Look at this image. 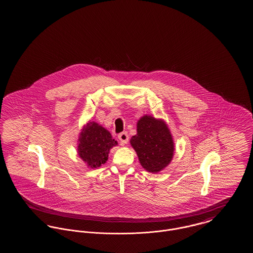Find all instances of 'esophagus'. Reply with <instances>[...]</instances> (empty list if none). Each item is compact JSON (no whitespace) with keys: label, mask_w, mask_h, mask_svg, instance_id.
<instances>
[{"label":"esophagus","mask_w":253,"mask_h":253,"mask_svg":"<svg viewBox=\"0 0 253 253\" xmlns=\"http://www.w3.org/2000/svg\"><path fill=\"white\" fill-rule=\"evenodd\" d=\"M119 139H120L121 144H127V142L129 140V135H128V133L126 132H121L119 134Z\"/></svg>","instance_id":"esophagus-1"}]
</instances>
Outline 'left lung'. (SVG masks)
<instances>
[{"label":"left lung","instance_id":"1","mask_svg":"<svg viewBox=\"0 0 253 253\" xmlns=\"http://www.w3.org/2000/svg\"><path fill=\"white\" fill-rule=\"evenodd\" d=\"M140 164L150 172H158L167 167L173 156V141L167 125L151 116L137 122V133L131 138Z\"/></svg>","mask_w":253,"mask_h":253}]
</instances>
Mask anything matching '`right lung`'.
<instances>
[{"instance_id":"1","label":"right lung","mask_w":253,"mask_h":253,"mask_svg":"<svg viewBox=\"0 0 253 253\" xmlns=\"http://www.w3.org/2000/svg\"><path fill=\"white\" fill-rule=\"evenodd\" d=\"M79 156L90 168H98L108 159L110 149L118 142L96 122H89L80 134Z\"/></svg>"}]
</instances>
